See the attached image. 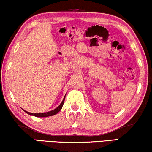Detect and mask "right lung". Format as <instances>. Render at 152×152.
Wrapping results in <instances>:
<instances>
[{
  "label": "right lung",
  "instance_id": "right-lung-1",
  "mask_svg": "<svg viewBox=\"0 0 152 152\" xmlns=\"http://www.w3.org/2000/svg\"><path fill=\"white\" fill-rule=\"evenodd\" d=\"M66 97V95H65ZM65 97H64V98L63 99V101L61 102V103L60 104L59 107H57L56 109H55L53 111H48V112H45V113H30V112H28L26 111H23L25 112H26L27 113L29 114V115H33V116H35V117H39V118H43V117H48V116H52V115H55V114H57L58 112H59L61 111V109H62V107H63V104L64 103V100H65Z\"/></svg>",
  "mask_w": 152,
  "mask_h": 152
}]
</instances>
